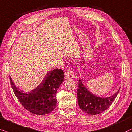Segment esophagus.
<instances>
[{"instance_id":"1","label":"esophagus","mask_w":132,"mask_h":132,"mask_svg":"<svg viewBox=\"0 0 132 132\" xmlns=\"http://www.w3.org/2000/svg\"><path fill=\"white\" fill-rule=\"evenodd\" d=\"M64 73L66 78H72L73 77V72L69 66L64 68Z\"/></svg>"}]
</instances>
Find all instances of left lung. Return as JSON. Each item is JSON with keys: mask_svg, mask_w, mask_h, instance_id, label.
I'll list each match as a JSON object with an SVG mask.
<instances>
[{"mask_svg": "<svg viewBox=\"0 0 132 132\" xmlns=\"http://www.w3.org/2000/svg\"><path fill=\"white\" fill-rule=\"evenodd\" d=\"M77 89V98L81 109L89 115H97L109 108L117 97L119 91L108 98L98 97L93 95L86 88L81 80H78Z\"/></svg>", "mask_w": 132, "mask_h": 132, "instance_id": "obj_1", "label": "left lung"}]
</instances>
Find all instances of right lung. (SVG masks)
<instances>
[{"label": "right lung", "mask_w": 132, "mask_h": 132, "mask_svg": "<svg viewBox=\"0 0 132 132\" xmlns=\"http://www.w3.org/2000/svg\"><path fill=\"white\" fill-rule=\"evenodd\" d=\"M64 72L60 69L47 73L39 86L29 92H24L15 86L10 77V83L15 96L23 107L36 115L48 114L57 105V89L64 80Z\"/></svg>", "instance_id": "1"}]
</instances>
